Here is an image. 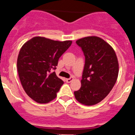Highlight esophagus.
<instances>
[{
	"label": "esophagus",
	"mask_w": 135,
	"mask_h": 135,
	"mask_svg": "<svg viewBox=\"0 0 135 135\" xmlns=\"http://www.w3.org/2000/svg\"><path fill=\"white\" fill-rule=\"evenodd\" d=\"M73 80H74V78H73V77H71L70 78H66V83H71Z\"/></svg>",
	"instance_id": "esophagus-1"
}]
</instances>
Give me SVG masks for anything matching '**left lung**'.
Returning a JSON list of instances; mask_svg holds the SVG:
<instances>
[{
    "label": "left lung",
    "instance_id": "obj_1",
    "mask_svg": "<svg viewBox=\"0 0 135 135\" xmlns=\"http://www.w3.org/2000/svg\"><path fill=\"white\" fill-rule=\"evenodd\" d=\"M76 43L85 57L81 87L74 92L78 102L92 106L102 101L114 86L119 71L113 48L99 37L88 36Z\"/></svg>",
    "mask_w": 135,
    "mask_h": 135
}]
</instances>
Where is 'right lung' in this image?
Masks as SVG:
<instances>
[{"label":"right lung","instance_id":"obj_1","mask_svg":"<svg viewBox=\"0 0 135 135\" xmlns=\"http://www.w3.org/2000/svg\"><path fill=\"white\" fill-rule=\"evenodd\" d=\"M71 43L36 36L22 45L17 57L18 74L24 91L33 100L46 104L56 98L64 81L53 69Z\"/></svg>","mask_w":135,"mask_h":135}]
</instances>
